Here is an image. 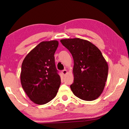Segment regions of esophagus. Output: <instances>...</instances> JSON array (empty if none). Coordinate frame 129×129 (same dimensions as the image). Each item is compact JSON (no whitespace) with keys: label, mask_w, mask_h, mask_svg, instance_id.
Segmentation results:
<instances>
[{"label":"esophagus","mask_w":129,"mask_h":129,"mask_svg":"<svg viewBox=\"0 0 129 129\" xmlns=\"http://www.w3.org/2000/svg\"><path fill=\"white\" fill-rule=\"evenodd\" d=\"M62 74L63 75H64V76H65V75H67V74H68L67 70H63L62 71Z\"/></svg>","instance_id":"esophagus-1"}]
</instances>
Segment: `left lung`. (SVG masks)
Here are the masks:
<instances>
[{"mask_svg": "<svg viewBox=\"0 0 129 129\" xmlns=\"http://www.w3.org/2000/svg\"><path fill=\"white\" fill-rule=\"evenodd\" d=\"M60 42L69 50L74 59L73 94L85 101H92L103 92L109 67L100 50L89 41L80 38L65 39Z\"/></svg>", "mask_w": 129, "mask_h": 129, "instance_id": "8db88e82", "label": "left lung"}]
</instances>
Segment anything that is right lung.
<instances>
[{
	"instance_id": "obj_1",
	"label": "right lung",
	"mask_w": 129,
	"mask_h": 129,
	"mask_svg": "<svg viewBox=\"0 0 129 129\" xmlns=\"http://www.w3.org/2000/svg\"><path fill=\"white\" fill-rule=\"evenodd\" d=\"M57 40L39 43L24 58L20 81L24 91L33 102L38 105L48 103L56 96L61 83L54 54Z\"/></svg>"
}]
</instances>
